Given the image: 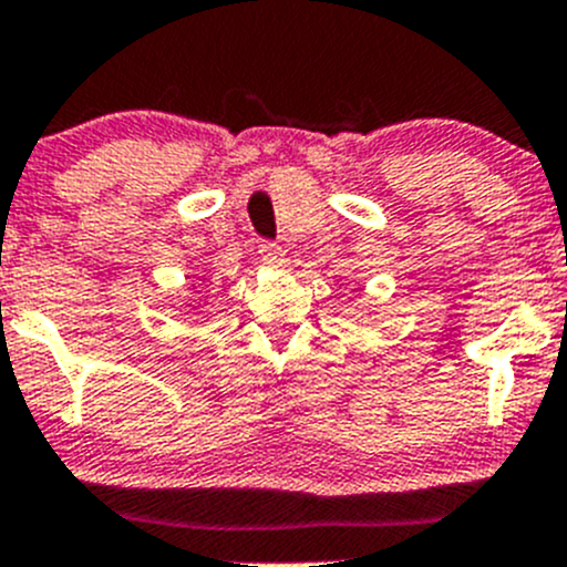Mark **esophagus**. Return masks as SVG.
Segmentation results:
<instances>
[{"mask_svg": "<svg viewBox=\"0 0 567 567\" xmlns=\"http://www.w3.org/2000/svg\"><path fill=\"white\" fill-rule=\"evenodd\" d=\"M259 259H262L266 266H282L285 251L277 243H262V246H259Z\"/></svg>", "mask_w": 567, "mask_h": 567, "instance_id": "esophagus-1", "label": "esophagus"}]
</instances>
